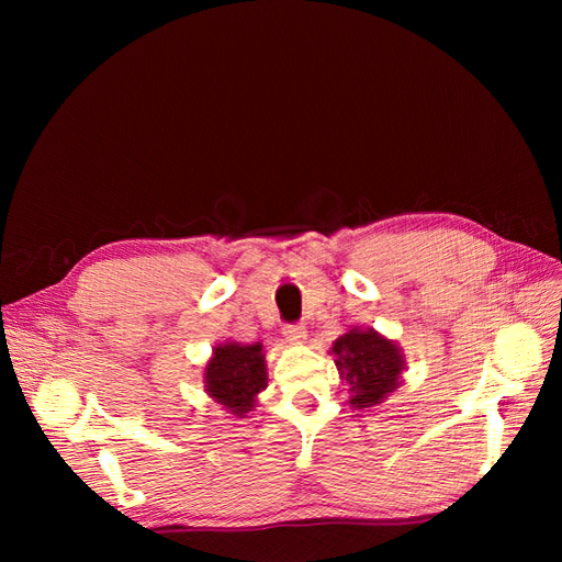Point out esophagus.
<instances>
[{
  "instance_id": "esophagus-1",
  "label": "esophagus",
  "mask_w": 562,
  "mask_h": 562,
  "mask_svg": "<svg viewBox=\"0 0 562 562\" xmlns=\"http://www.w3.org/2000/svg\"><path fill=\"white\" fill-rule=\"evenodd\" d=\"M283 337L288 339V342L302 345L304 339H307V330H304L302 323H288V326H283Z\"/></svg>"
}]
</instances>
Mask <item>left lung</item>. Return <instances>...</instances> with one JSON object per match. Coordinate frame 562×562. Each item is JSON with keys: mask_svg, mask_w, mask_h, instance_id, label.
Returning a JSON list of instances; mask_svg holds the SVG:
<instances>
[{"mask_svg": "<svg viewBox=\"0 0 562 562\" xmlns=\"http://www.w3.org/2000/svg\"><path fill=\"white\" fill-rule=\"evenodd\" d=\"M335 363L351 386L353 407H372L398 386L403 356L398 347L375 330L351 328L335 339Z\"/></svg>", "mask_w": 562, "mask_h": 562, "instance_id": "left-lung-1", "label": "left lung"}]
</instances>
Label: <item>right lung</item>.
Here are the masks:
<instances>
[{
  "instance_id": "1",
  "label": "right lung",
  "mask_w": 562,
  "mask_h": 562,
  "mask_svg": "<svg viewBox=\"0 0 562 562\" xmlns=\"http://www.w3.org/2000/svg\"><path fill=\"white\" fill-rule=\"evenodd\" d=\"M267 386V368L262 345L227 342L215 347V356L206 366V391L227 405L234 415L252 407L255 396Z\"/></svg>"
}]
</instances>
